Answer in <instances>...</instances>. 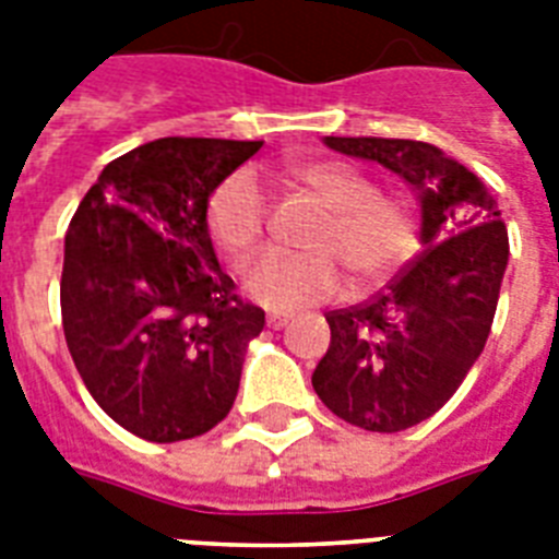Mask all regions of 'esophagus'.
Returning a JSON list of instances; mask_svg holds the SVG:
<instances>
[{
    "mask_svg": "<svg viewBox=\"0 0 559 559\" xmlns=\"http://www.w3.org/2000/svg\"><path fill=\"white\" fill-rule=\"evenodd\" d=\"M287 322L289 313H281V310H270V313H266V324H270V328H284Z\"/></svg>",
    "mask_w": 559,
    "mask_h": 559,
    "instance_id": "obj_1",
    "label": "esophagus"
}]
</instances>
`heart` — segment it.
<instances>
[{"label": "heart", "instance_id": "heart-1", "mask_svg": "<svg viewBox=\"0 0 559 559\" xmlns=\"http://www.w3.org/2000/svg\"><path fill=\"white\" fill-rule=\"evenodd\" d=\"M298 182L322 202L328 217L310 237L316 252H270L246 270V289L263 305H319L345 289V270L359 284H373L415 252L412 202L377 191L366 170L345 162H316L298 170ZM205 226L231 261H246L261 249L270 205L252 170H235L211 191Z\"/></svg>", "mask_w": 559, "mask_h": 559}]
</instances>
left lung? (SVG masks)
Segmentation results:
<instances>
[{
  "instance_id": "left-lung-1",
  "label": "left lung",
  "mask_w": 559,
  "mask_h": 559,
  "mask_svg": "<svg viewBox=\"0 0 559 559\" xmlns=\"http://www.w3.org/2000/svg\"><path fill=\"white\" fill-rule=\"evenodd\" d=\"M331 151L380 162L417 191L420 243L389 287L357 307L331 310V348L313 389L333 415L368 432H400L455 394L490 336L508 228L499 205L435 144L324 135Z\"/></svg>"
}]
</instances>
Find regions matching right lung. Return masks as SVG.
<instances>
[{"mask_svg":"<svg viewBox=\"0 0 559 559\" xmlns=\"http://www.w3.org/2000/svg\"><path fill=\"white\" fill-rule=\"evenodd\" d=\"M261 144H142L100 170L69 223L66 345L95 403L144 441H188L231 412L263 310L219 270L205 205Z\"/></svg>","mask_w":559,"mask_h":559,"instance_id":"1","label":"right lung"}]
</instances>
